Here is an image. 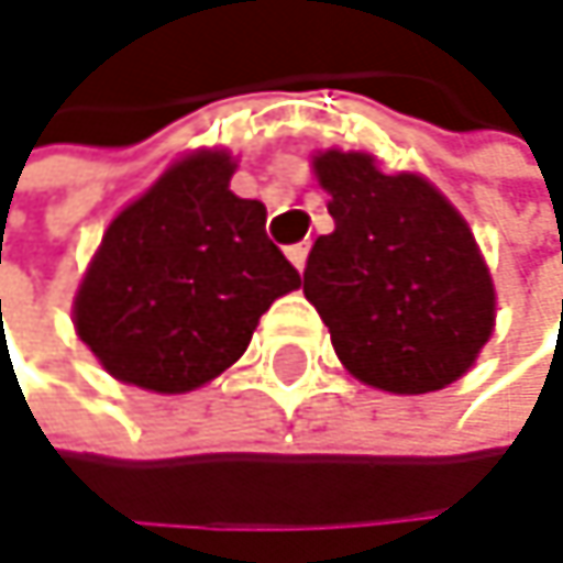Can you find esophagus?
<instances>
[{
	"instance_id": "1",
	"label": "esophagus",
	"mask_w": 563,
	"mask_h": 563,
	"mask_svg": "<svg viewBox=\"0 0 563 563\" xmlns=\"http://www.w3.org/2000/svg\"><path fill=\"white\" fill-rule=\"evenodd\" d=\"M307 253H310V243H294V246H287V256H290V263H294L297 269L307 266Z\"/></svg>"
}]
</instances>
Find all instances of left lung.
I'll return each mask as SVG.
<instances>
[{
	"label": "left lung",
	"mask_w": 563,
	"mask_h": 563,
	"mask_svg": "<svg viewBox=\"0 0 563 563\" xmlns=\"http://www.w3.org/2000/svg\"><path fill=\"white\" fill-rule=\"evenodd\" d=\"M333 233L303 269L343 367L390 394L464 377L494 330V284L464 217L427 179L380 173L367 153L313 159Z\"/></svg>",
	"instance_id": "obj_1"
}]
</instances>
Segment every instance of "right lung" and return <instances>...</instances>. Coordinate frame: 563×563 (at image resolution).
Wrapping results in <instances>:
<instances>
[{"label":"right lung","instance_id":"right-lung-1","mask_svg":"<svg viewBox=\"0 0 563 563\" xmlns=\"http://www.w3.org/2000/svg\"><path fill=\"white\" fill-rule=\"evenodd\" d=\"M227 153H192L119 213L76 294V333L123 384L186 394L233 367L300 273L266 207L230 189Z\"/></svg>","mask_w":563,"mask_h":563}]
</instances>
